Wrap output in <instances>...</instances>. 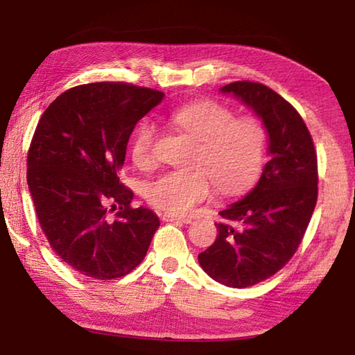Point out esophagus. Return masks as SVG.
I'll use <instances>...</instances> for the list:
<instances>
[{"mask_svg":"<svg viewBox=\"0 0 355 355\" xmlns=\"http://www.w3.org/2000/svg\"><path fill=\"white\" fill-rule=\"evenodd\" d=\"M163 220H166V222H183V224H189L191 218H186V216H177V214L164 213Z\"/></svg>","mask_w":355,"mask_h":355,"instance_id":"1","label":"esophagus"}]
</instances>
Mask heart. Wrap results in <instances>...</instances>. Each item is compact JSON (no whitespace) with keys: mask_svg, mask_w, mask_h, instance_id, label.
I'll use <instances>...</instances> for the list:
<instances>
[{"mask_svg":"<svg viewBox=\"0 0 355 355\" xmlns=\"http://www.w3.org/2000/svg\"><path fill=\"white\" fill-rule=\"evenodd\" d=\"M167 120L197 142L191 158L194 166L167 171L152 180L146 197L153 207L172 214L188 213L211 197L213 183L225 194H235L260 175L268 131L258 117H235L228 106L203 100L175 107ZM156 133L150 119H144L133 131L131 158L139 167L153 163Z\"/></svg>","mask_w":355,"mask_h":355,"instance_id":"b5f03b06","label":"heart"}]
</instances>
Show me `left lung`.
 Instances as JSON below:
<instances>
[{"mask_svg": "<svg viewBox=\"0 0 355 355\" xmlns=\"http://www.w3.org/2000/svg\"><path fill=\"white\" fill-rule=\"evenodd\" d=\"M261 117L271 159L254 189L219 213V235L199 263L209 277L248 288L280 271L296 254L318 200L313 139L291 103L261 83L235 81L220 89Z\"/></svg>", "mask_w": 355, "mask_h": 355, "instance_id": "8db88e82", "label": "left lung"}]
</instances>
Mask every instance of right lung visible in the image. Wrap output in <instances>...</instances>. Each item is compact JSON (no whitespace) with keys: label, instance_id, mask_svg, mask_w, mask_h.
<instances>
[{"label":"right lung","instance_id":"1","mask_svg":"<svg viewBox=\"0 0 355 355\" xmlns=\"http://www.w3.org/2000/svg\"><path fill=\"white\" fill-rule=\"evenodd\" d=\"M163 97L128 83L83 84L59 95L34 131L26 178L40 227L58 257L86 277L130 274L158 230V216L131 207L133 191L117 173L136 123Z\"/></svg>","mask_w":355,"mask_h":355}]
</instances>
